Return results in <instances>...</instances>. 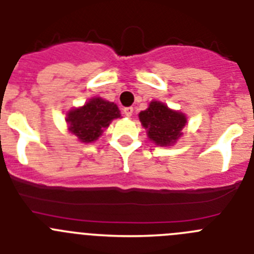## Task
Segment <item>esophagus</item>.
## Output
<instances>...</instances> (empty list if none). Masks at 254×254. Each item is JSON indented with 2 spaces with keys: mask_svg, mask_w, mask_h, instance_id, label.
I'll list each match as a JSON object with an SVG mask.
<instances>
[{
  "mask_svg": "<svg viewBox=\"0 0 254 254\" xmlns=\"http://www.w3.org/2000/svg\"><path fill=\"white\" fill-rule=\"evenodd\" d=\"M132 111H134V109H132L131 106L125 107V109H124V114H125V116H127V118H130V116L132 115Z\"/></svg>",
  "mask_w": 254,
  "mask_h": 254,
  "instance_id": "esophagus-1",
  "label": "esophagus"
}]
</instances>
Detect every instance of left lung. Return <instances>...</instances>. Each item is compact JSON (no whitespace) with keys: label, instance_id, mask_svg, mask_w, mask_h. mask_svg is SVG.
Returning a JSON list of instances; mask_svg holds the SVG:
<instances>
[{"label":"left lung","instance_id":"1","mask_svg":"<svg viewBox=\"0 0 254 254\" xmlns=\"http://www.w3.org/2000/svg\"><path fill=\"white\" fill-rule=\"evenodd\" d=\"M139 120L147 129L148 138L161 147L175 144L187 123L185 114L171 110L159 101L150 102L147 110L139 114Z\"/></svg>","mask_w":254,"mask_h":254}]
</instances>
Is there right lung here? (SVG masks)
Listing matches in <instances>:
<instances>
[{
    "instance_id": "right-lung-1",
    "label": "right lung",
    "mask_w": 254,
    "mask_h": 254,
    "mask_svg": "<svg viewBox=\"0 0 254 254\" xmlns=\"http://www.w3.org/2000/svg\"><path fill=\"white\" fill-rule=\"evenodd\" d=\"M119 107L101 97H93L83 106L68 111V130L82 143H92L102 135L114 119L120 118Z\"/></svg>"
}]
</instances>
